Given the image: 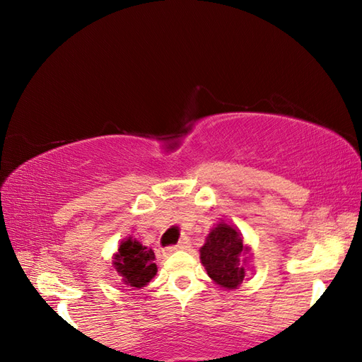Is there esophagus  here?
Listing matches in <instances>:
<instances>
[{
    "mask_svg": "<svg viewBox=\"0 0 362 362\" xmlns=\"http://www.w3.org/2000/svg\"><path fill=\"white\" fill-rule=\"evenodd\" d=\"M188 245H189V240H188V238H182V240H180L179 243H177V245H175L174 249H177V250H180V249H187Z\"/></svg>",
    "mask_w": 362,
    "mask_h": 362,
    "instance_id": "esophagus-1",
    "label": "esophagus"
}]
</instances>
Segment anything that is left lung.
Returning a JSON list of instances; mask_svg holds the SVG:
<instances>
[{
  "label": "left lung",
  "instance_id": "obj_1",
  "mask_svg": "<svg viewBox=\"0 0 362 362\" xmlns=\"http://www.w3.org/2000/svg\"><path fill=\"white\" fill-rule=\"evenodd\" d=\"M245 250L247 247L243 244L238 230L221 222L206 236V243L201 247V259L210 279L221 286L233 289L244 280L243 257Z\"/></svg>",
  "mask_w": 362,
  "mask_h": 362
}]
</instances>
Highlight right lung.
Returning <instances> with one entry per match:
<instances>
[{
	"mask_svg": "<svg viewBox=\"0 0 362 362\" xmlns=\"http://www.w3.org/2000/svg\"><path fill=\"white\" fill-rule=\"evenodd\" d=\"M153 259L156 255L152 249L144 247L136 240L129 238L127 241L121 243L118 253L115 255V267L127 286L140 289L148 284L157 272Z\"/></svg>",
	"mask_w": 362,
	"mask_h": 362,
	"instance_id": "1",
	"label": "right lung"
}]
</instances>
